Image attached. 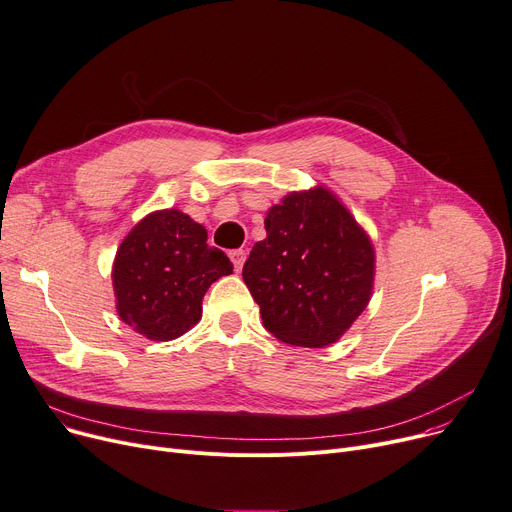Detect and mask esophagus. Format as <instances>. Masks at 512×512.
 Here are the masks:
<instances>
[{
  "label": "esophagus",
  "mask_w": 512,
  "mask_h": 512,
  "mask_svg": "<svg viewBox=\"0 0 512 512\" xmlns=\"http://www.w3.org/2000/svg\"><path fill=\"white\" fill-rule=\"evenodd\" d=\"M230 259H232V263H234V269H236V271H241V269H243V265H245L247 253H245L243 249H234V251H230Z\"/></svg>",
  "instance_id": "obj_1"
}]
</instances>
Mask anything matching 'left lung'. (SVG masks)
Instances as JSON below:
<instances>
[{
    "instance_id": "obj_1",
    "label": "left lung",
    "mask_w": 512,
    "mask_h": 512,
    "mask_svg": "<svg viewBox=\"0 0 512 512\" xmlns=\"http://www.w3.org/2000/svg\"><path fill=\"white\" fill-rule=\"evenodd\" d=\"M243 280L265 329L302 348L335 344L368 306L374 245L331 189L290 191L267 210Z\"/></svg>"
}]
</instances>
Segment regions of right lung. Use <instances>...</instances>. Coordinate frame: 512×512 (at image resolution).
<instances>
[{"label": "right lung", "mask_w": 512, "mask_h": 512, "mask_svg": "<svg viewBox=\"0 0 512 512\" xmlns=\"http://www.w3.org/2000/svg\"><path fill=\"white\" fill-rule=\"evenodd\" d=\"M230 274V259L208 245L206 228L181 210H156L117 249L111 271L117 313L152 342H170L199 323L208 288Z\"/></svg>", "instance_id": "right-lung-1"}]
</instances>
